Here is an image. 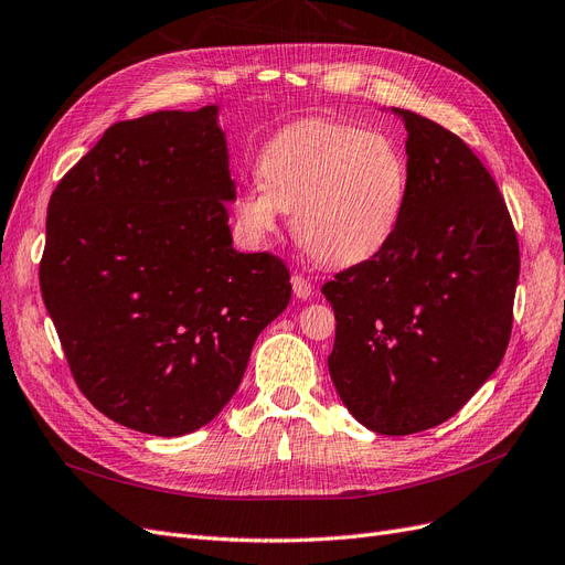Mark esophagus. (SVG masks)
Here are the masks:
<instances>
[{
  "label": "esophagus",
  "instance_id": "esophagus-1",
  "mask_svg": "<svg viewBox=\"0 0 565 565\" xmlns=\"http://www.w3.org/2000/svg\"><path fill=\"white\" fill-rule=\"evenodd\" d=\"M290 286H294V296H296L298 300H307L309 296L315 294L312 281H309V279L302 277V275H294V277H290Z\"/></svg>",
  "mask_w": 565,
  "mask_h": 565
}]
</instances>
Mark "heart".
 Masks as SVG:
<instances>
[{"instance_id": "1", "label": "heart", "mask_w": 565, "mask_h": 565, "mask_svg": "<svg viewBox=\"0 0 565 565\" xmlns=\"http://www.w3.org/2000/svg\"><path fill=\"white\" fill-rule=\"evenodd\" d=\"M411 173L398 145L350 124L298 121L258 154V180L234 199V217L253 242L294 213L296 239L329 265L366 263L402 225Z\"/></svg>"}]
</instances>
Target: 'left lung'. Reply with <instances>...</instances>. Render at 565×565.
I'll return each instance as SVG.
<instances>
[{"label":"left lung","instance_id":"8db88e82","mask_svg":"<svg viewBox=\"0 0 565 565\" xmlns=\"http://www.w3.org/2000/svg\"><path fill=\"white\" fill-rule=\"evenodd\" d=\"M408 202L394 239L321 294L335 312L329 371L377 434L446 423L495 373L512 335L519 242L493 175L458 136L411 110Z\"/></svg>","mask_w":565,"mask_h":565}]
</instances>
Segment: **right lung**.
Returning a JSON list of instances; mask_svg holds the SVG:
<instances>
[{"instance_id":"1","label":"right lung","mask_w":565,"mask_h":565,"mask_svg":"<svg viewBox=\"0 0 565 565\" xmlns=\"http://www.w3.org/2000/svg\"><path fill=\"white\" fill-rule=\"evenodd\" d=\"M217 105L117 121L53 190L42 298L110 420L183 436L225 408L290 300L286 265L232 246Z\"/></svg>"}]
</instances>
